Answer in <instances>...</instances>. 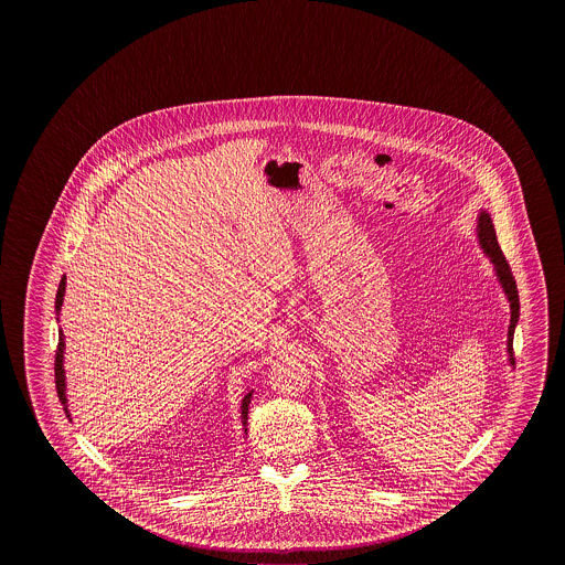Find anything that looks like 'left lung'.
Listing matches in <instances>:
<instances>
[{"instance_id":"8db88e82","label":"left lung","mask_w":565,"mask_h":565,"mask_svg":"<svg viewBox=\"0 0 565 565\" xmlns=\"http://www.w3.org/2000/svg\"><path fill=\"white\" fill-rule=\"evenodd\" d=\"M477 237H479V245L483 249L484 256L491 260L493 270H495V277L504 290V295L511 302V326H509V341H507V351H509V362L514 364V358H512V337H514V328L519 322V292H516V284H514V277H512L511 267L498 245L495 239V228H493V220L491 215L487 214L481 210V214L477 215Z\"/></svg>"}]
</instances>
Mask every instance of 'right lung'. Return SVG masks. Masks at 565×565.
Returning <instances> with one entry per match:
<instances>
[{
    "instance_id": "right-lung-1",
    "label": "right lung",
    "mask_w": 565,
    "mask_h": 565,
    "mask_svg": "<svg viewBox=\"0 0 565 565\" xmlns=\"http://www.w3.org/2000/svg\"><path fill=\"white\" fill-rule=\"evenodd\" d=\"M63 296H65V277L61 279L58 284V290H56V300H54V311L58 313L61 311V305H63ZM58 320V318H56ZM63 351H65V337H63V330H58V348H56V355H54V383H56V394H58V401L63 404V411L65 415L70 417V411H67V396H65V369H63ZM252 403V392L245 394L242 401V424L243 431L247 434V406Z\"/></svg>"
}]
</instances>
